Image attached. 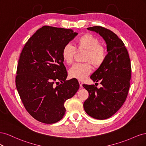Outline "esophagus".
Masks as SVG:
<instances>
[{
    "instance_id": "34e87169",
    "label": "esophagus",
    "mask_w": 146,
    "mask_h": 146,
    "mask_svg": "<svg viewBox=\"0 0 146 146\" xmlns=\"http://www.w3.org/2000/svg\"><path fill=\"white\" fill-rule=\"evenodd\" d=\"M78 83H79V85H80V86L81 87V88H82L83 86V81L82 80H78Z\"/></svg>"
}]
</instances>
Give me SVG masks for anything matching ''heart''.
I'll return each instance as SVG.
<instances>
[{"instance_id": "heart-1", "label": "heart", "mask_w": 146, "mask_h": 146, "mask_svg": "<svg viewBox=\"0 0 146 146\" xmlns=\"http://www.w3.org/2000/svg\"><path fill=\"white\" fill-rule=\"evenodd\" d=\"M99 39L90 33H85L76 39L77 50H84L82 64H74L69 70V76L78 80H84L91 72L92 66L95 69L102 65L107 57V50L104 45L100 43ZM76 50L70 44H66L61 51L63 61L68 64H71L74 58Z\"/></svg>"}]
</instances>
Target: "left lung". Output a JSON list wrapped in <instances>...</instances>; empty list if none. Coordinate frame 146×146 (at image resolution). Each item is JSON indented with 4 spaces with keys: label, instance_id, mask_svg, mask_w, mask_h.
Instances as JSON below:
<instances>
[{
    "label": "left lung",
    "instance_id": "8db88e82",
    "mask_svg": "<svg viewBox=\"0 0 146 146\" xmlns=\"http://www.w3.org/2000/svg\"><path fill=\"white\" fill-rule=\"evenodd\" d=\"M88 29L103 37L108 54L104 63L90 77L102 87L98 89L94 85H83L89 92L83 107L91 117L103 120L116 113L126 100L130 85V59L124 43L112 31L101 26Z\"/></svg>",
    "mask_w": 146,
    "mask_h": 146
}]
</instances>
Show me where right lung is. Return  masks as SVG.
<instances>
[{
  "mask_svg": "<svg viewBox=\"0 0 146 146\" xmlns=\"http://www.w3.org/2000/svg\"><path fill=\"white\" fill-rule=\"evenodd\" d=\"M77 34L71 29L43 26L22 50L16 86L25 108L39 122L60 121L66 112V100L80 86L77 79L66 80L68 73L61 56L63 47Z\"/></svg>",
  "mask_w": 146,
  "mask_h": 146,
  "instance_id": "right-lung-1",
  "label": "right lung"
}]
</instances>
